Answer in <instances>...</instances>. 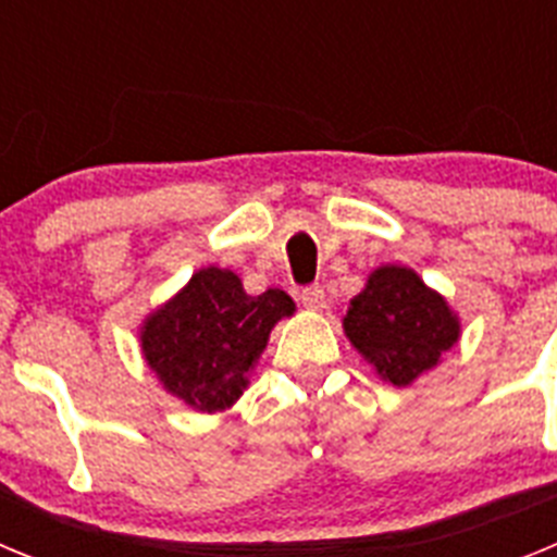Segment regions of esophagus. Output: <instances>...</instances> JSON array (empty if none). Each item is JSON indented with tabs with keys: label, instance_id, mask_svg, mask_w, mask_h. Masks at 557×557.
<instances>
[{
	"label": "esophagus",
	"instance_id": "esophagus-1",
	"mask_svg": "<svg viewBox=\"0 0 557 557\" xmlns=\"http://www.w3.org/2000/svg\"><path fill=\"white\" fill-rule=\"evenodd\" d=\"M298 298H301V304L307 309H323V307H326V293H323L321 284H309V287H304L301 293H298Z\"/></svg>",
	"mask_w": 557,
	"mask_h": 557
}]
</instances>
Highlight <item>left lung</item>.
<instances>
[{"label": "left lung", "mask_w": 557, "mask_h": 557, "mask_svg": "<svg viewBox=\"0 0 557 557\" xmlns=\"http://www.w3.org/2000/svg\"><path fill=\"white\" fill-rule=\"evenodd\" d=\"M348 339L393 385H410L457 343V318L412 270L379 268L348 309Z\"/></svg>", "instance_id": "1"}]
</instances>
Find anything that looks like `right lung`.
<instances>
[{
	"mask_svg": "<svg viewBox=\"0 0 557 557\" xmlns=\"http://www.w3.org/2000/svg\"><path fill=\"white\" fill-rule=\"evenodd\" d=\"M293 309L284 289L248 295L231 270L206 268L147 321L141 332L147 366L195 410H225L243 396L245 376L268 346L270 329Z\"/></svg>",
	"mask_w": 557,
	"mask_h": 557,
	"instance_id": "obj_1",
	"label": "right lung"
}]
</instances>
